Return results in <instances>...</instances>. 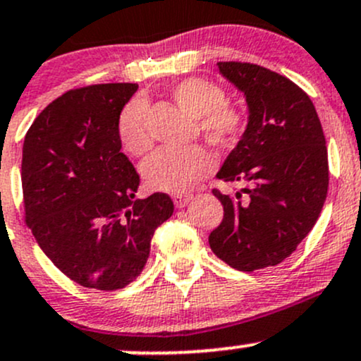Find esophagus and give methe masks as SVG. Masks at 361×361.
<instances>
[{
    "mask_svg": "<svg viewBox=\"0 0 361 361\" xmlns=\"http://www.w3.org/2000/svg\"><path fill=\"white\" fill-rule=\"evenodd\" d=\"M190 200H192V195H188V193H176V195H173V202L178 209L185 207Z\"/></svg>",
    "mask_w": 361,
    "mask_h": 361,
    "instance_id": "1",
    "label": "esophagus"
}]
</instances>
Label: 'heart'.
Returning a JSON list of instances; mask_svg holds the SVG:
<instances>
[{
	"instance_id": "obj_1",
	"label": "heart",
	"mask_w": 361,
	"mask_h": 361,
	"mask_svg": "<svg viewBox=\"0 0 361 361\" xmlns=\"http://www.w3.org/2000/svg\"><path fill=\"white\" fill-rule=\"evenodd\" d=\"M171 97L181 109L195 118L199 133L216 149H233L247 130V113L226 101V92L207 78L190 77L171 89ZM147 102L132 99L118 118V135L123 147L140 156L150 145ZM214 159L207 149L190 145L183 149H157L142 162V176L152 190L181 193L207 176Z\"/></svg>"
}]
</instances>
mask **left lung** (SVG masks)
Wrapping results in <instances>:
<instances>
[{
    "label": "left lung",
    "mask_w": 361,
    "mask_h": 361,
    "mask_svg": "<svg viewBox=\"0 0 361 361\" xmlns=\"http://www.w3.org/2000/svg\"><path fill=\"white\" fill-rule=\"evenodd\" d=\"M223 77L245 94L248 125L217 178L247 185L229 197L209 235L211 250L236 271L277 265L296 250L327 197L326 137L314 102L290 78L252 63L219 61Z\"/></svg>",
    "instance_id": "8db88e82"
}]
</instances>
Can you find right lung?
Masks as SVG:
<instances>
[{"mask_svg":"<svg viewBox=\"0 0 361 361\" xmlns=\"http://www.w3.org/2000/svg\"><path fill=\"white\" fill-rule=\"evenodd\" d=\"M137 84L80 87L54 99L23 140L25 223L59 271L80 286L121 290L140 276L166 193L135 199L140 176L121 152L118 118Z\"/></svg>","mask_w":361,"mask_h":361,"instance_id":"add662e5","label":"right lung"}]
</instances>
